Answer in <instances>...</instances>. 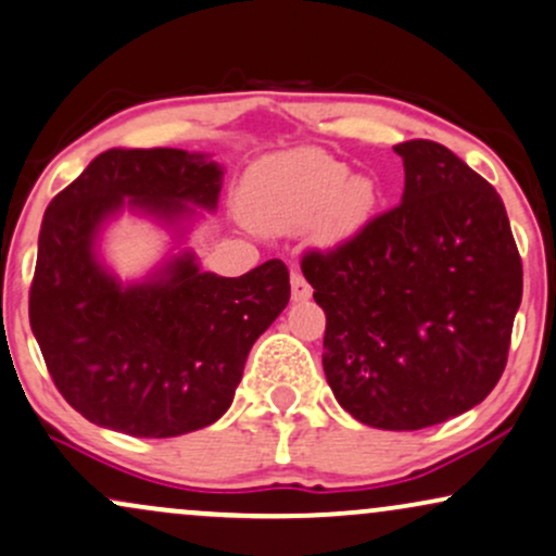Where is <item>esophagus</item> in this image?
<instances>
[{"mask_svg":"<svg viewBox=\"0 0 556 556\" xmlns=\"http://www.w3.org/2000/svg\"><path fill=\"white\" fill-rule=\"evenodd\" d=\"M291 296L293 301H306L312 296V286L306 283L304 276H299V273H293L291 276Z\"/></svg>","mask_w":556,"mask_h":556,"instance_id":"34e87169","label":"esophagus"}]
</instances>
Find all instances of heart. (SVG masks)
<instances>
[{
  "label": "heart",
  "mask_w": 556,
  "mask_h": 556,
  "mask_svg": "<svg viewBox=\"0 0 556 556\" xmlns=\"http://www.w3.org/2000/svg\"><path fill=\"white\" fill-rule=\"evenodd\" d=\"M247 216L263 229H309L348 239L371 222L379 190L334 156L301 149L257 162L244 177Z\"/></svg>",
  "instance_id": "heart-1"
}]
</instances>
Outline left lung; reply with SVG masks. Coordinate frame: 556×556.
I'll return each instance as SVG.
<instances>
[{
  "mask_svg": "<svg viewBox=\"0 0 556 556\" xmlns=\"http://www.w3.org/2000/svg\"><path fill=\"white\" fill-rule=\"evenodd\" d=\"M402 203L301 270L325 309L334 400L381 430L467 413L508 363L523 267L497 190L435 141H404Z\"/></svg>",
  "mask_w": 556,
  "mask_h": 556,
  "instance_id": "obj_1",
  "label": "left lung"
}]
</instances>
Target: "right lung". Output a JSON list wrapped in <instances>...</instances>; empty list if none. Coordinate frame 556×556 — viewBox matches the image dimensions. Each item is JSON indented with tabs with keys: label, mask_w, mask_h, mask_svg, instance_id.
Listing matches in <instances>:
<instances>
[{
	"label": "right lung",
	"mask_w": 556,
	"mask_h": 556,
	"mask_svg": "<svg viewBox=\"0 0 556 556\" xmlns=\"http://www.w3.org/2000/svg\"><path fill=\"white\" fill-rule=\"evenodd\" d=\"M222 180L211 154L108 149L46 208L30 327L61 396L89 422L134 438L216 422L250 348L289 304L280 260L224 278L182 247L128 283L102 263V231L123 211L182 244L203 211H216Z\"/></svg>",
	"instance_id": "add662e5"
}]
</instances>
